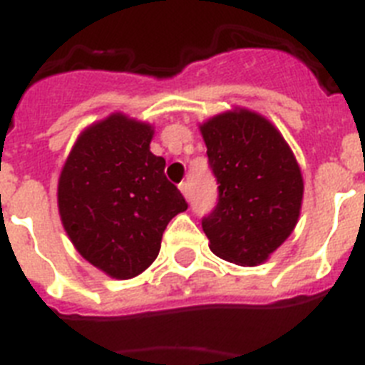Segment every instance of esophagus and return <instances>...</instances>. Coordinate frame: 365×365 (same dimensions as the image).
Instances as JSON below:
<instances>
[{"label":"esophagus","mask_w":365,"mask_h":365,"mask_svg":"<svg viewBox=\"0 0 365 365\" xmlns=\"http://www.w3.org/2000/svg\"><path fill=\"white\" fill-rule=\"evenodd\" d=\"M179 190H180V193H182V195H185L186 199L190 197V186H188V182H186V180H185V182H180Z\"/></svg>","instance_id":"34e87169"}]
</instances>
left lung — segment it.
Instances as JSON below:
<instances>
[{
	"label": "left lung",
	"mask_w": 365,
	"mask_h": 365,
	"mask_svg": "<svg viewBox=\"0 0 365 365\" xmlns=\"http://www.w3.org/2000/svg\"><path fill=\"white\" fill-rule=\"evenodd\" d=\"M208 164L217 179V205L202 217L210 250L221 259L256 267L292 234L303 177L283 135L248 109L201 124Z\"/></svg>",
	"instance_id": "left-lung-1"
}]
</instances>
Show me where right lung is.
<instances>
[{"label":"right lung","instance_id":"right-lung-1","mask_svg":"<svg viewBox=\"0 0 365 365\" xmlns=\"http://www.w3.org/2000/svg\"><path fill=\"white\" fill-rule=\"evenodd\" d=\"M153 128L113 113L76 138L58 179V210L71 243L115 279L138 276L159 256L163 232L188 208L150 151Z\"/></svg>","mask_w":365,"mask_h":365}]
</instances>
